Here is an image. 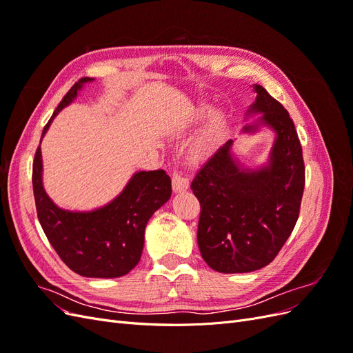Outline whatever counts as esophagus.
Instances as JSON below:
<instances>
[{"label":"esophagus","instance_id":"1","mask_svg":"<svg viewBox=\"0 0 353 353\" xmlns=\"http://www.w3.org/2000/svg\"><path fill=\"white\" fill-rule=\"evenodd\" d=\"M172 187L175 193L178 191H184L190 187V178L187 175V170L183 168H176L172 172Z\"/></svg>","mask_w":353,"mask_h":353}]
</instances>
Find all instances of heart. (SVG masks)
<instances>
[{
    "mask_svg": "<svg viewBox=\"0 0 353 353\" xmlns=\"http://www.w3.org/2000/svg\"><path fill=\"white\" fill-rule=\"evenodd\" d=\"M218 126H219V119H218V117H215V119L212 121V125H210V128H212V130H216Z\"/></svg>",
    "mask_w": 353,
    "mask_h": 353,
    "instance_id": "heart-1",
    "label": "heart"
}]
</instances>
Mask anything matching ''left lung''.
Segmentation results:
<instances>
[{"label": "left lung", "mask_w": 353, "mask_h": 353, "mask_svg": "<svg viewBox=\"0 0 353 353\" xmlns=\"http://www.w3.org/2000/svg\"><path fill=\"white\" fill-rule=\"evenodd\" d=\"M249 112L276 134L268 166L241 169L227 141L197 170L191 190L200 201L197 243L201 258L223 274L252 272L271 263L296 225L305 188V163L290 114L254 85ZM256 126H245L253 131Z\"/></svg>", "instance_id": "obj_1"}]
</instances>
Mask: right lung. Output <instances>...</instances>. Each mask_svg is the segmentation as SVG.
<instances>
[{"mask_svg": "<svg viewBox=\"0 0 353 353\" xmlns=\"http://www.w3.org/2000/svg\"><path fill=\"white\" fill-rule=\"evenodd\" d=\"M91 81L92 78H81L68 91L44 126L42 137L56 114L77 97L85 82ZM41 172L42 157L38 145L32 166L37 215L60 259L73 272L91 279H116L130 272L141 259L148 219L172 194V184L165 170L137 172L112 203L92 212L57 208L42 187Z\"/></svg>", "mask_w": 353, "mask_h": 353, "instance_id": "obj_1", "label": "right lung"}]
</instances>
